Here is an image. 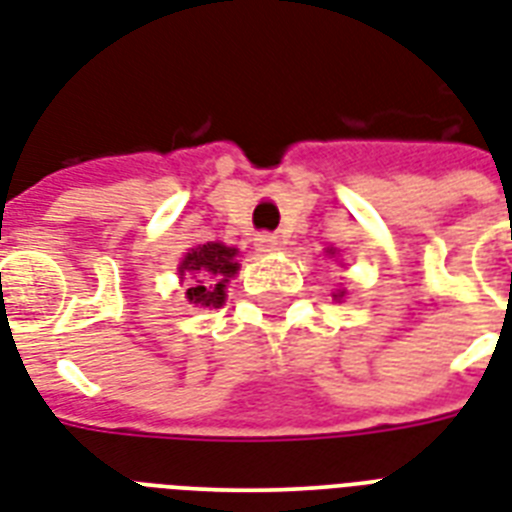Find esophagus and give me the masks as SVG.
Listing matches in <instances>:
<instances>
[{
    "label": "esophagus",
    "instance_id": "esophagus-1",
    "mask_svg": "<svg viewBox=\"0 0 512 512\" xmlns=\"http://www.w3.org/2000/svg\"><path fill=\"white\" fill-rule=\"evenodd\" d=\"M277 245H280V237L272 235V232H261V235H256V248H259V251H275Z\"/></svg>",
    "mask_w": 512,
    "mask_h": 512
}]
</instances>
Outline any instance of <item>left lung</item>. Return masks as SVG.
<instances>
[{"label":"left lung","instance_id":"8db88e82","mask_svg":"<svg viewBox=\"0 0 512 512\" xmlns=\"http://www.w3.org/2000/svg\"><path fill=\"white\" fill-rule=\"evenodd\" d=\"M336 296H344V291H339V293H336Z\"/></svg>","mask_w":512,"mask_h":512}]
</instances>
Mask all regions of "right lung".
<instances>
[{"label": "right lung", "mask_w": 512, "mask_h": 512, "mask_svg": "<svg viewBox=\"0 0 512 512\" xmlns=\"http://www.w3.org/2000/svg\"><path fill=\"white\" fill-rule=\"evenodd\" d=\"M237 248H227L221 243L197 245L186 253L178 272L186 275V299L197 307H219L224 301V288L229 277H235Z\"/></svg>", "instance_id": "add662e5"}]
</instances>
